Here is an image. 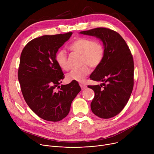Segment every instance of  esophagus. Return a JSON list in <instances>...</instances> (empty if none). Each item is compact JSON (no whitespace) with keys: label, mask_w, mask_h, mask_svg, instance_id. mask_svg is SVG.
<instances>
[{"label":"esophagus","mask_w":154,"mask_h":154,"mask_svg":"<svg viewBox=\"0 0 154 154\" xmlns=\"http://www.w3.org/2000/svg\"><path fill=\"white\" fill-rule=\"evenodd\" d=\"M80 87H81L82 90H85V88H86V87H87L85 85L82 84V83H80Z\"/></svg>","instance_id":"1"}]
</instances>
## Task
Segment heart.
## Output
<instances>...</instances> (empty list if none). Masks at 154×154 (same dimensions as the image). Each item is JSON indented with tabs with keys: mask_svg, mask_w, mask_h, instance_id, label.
Segmentation results:
<instances>
[{
	"mask_svg": "<svg viewBox=\"0 0 154 154\" xmlns=\"http://www.w3.org/2000/svg\"><path fill=\"white\" fill-rule=\"evenodd\" d=\"M68 48L70 51L81 55V64H83L80 68L72 69L66 75V79L69 82H83L90 73V69L86 64L92 68H96L100 64L105 56L103 44L99 40H93L90 38H77L70 44ZM55 61L61 69L69 70L67 55L63 50L57 52Z\"/></svg>",
	"mask_w": 154,
	"mask_h": 154,
	"instance_id": "heart-1",
	"label": "heart"
}]
</instances>
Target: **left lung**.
I'll list each match as a JSON object with an SVG mask.
<instances>
[{"label": "left lung", "instance_id": "8db88e82", "mask_svg": "<svg viewBox=\"0 0 154 154\" xmlns=\"http://www.w3.org/2000/svg\"><path fill=\"white\" fill-rule=\"evenodd\" d=\"M80 33L99 38L105 48L103 60L90 77L93 80L104 83L88 86L95 93L91 110L100 118L114 117L122 110L133 90L132 55L125 40L113 30L99 27Z\"/></svg>", "mask_w": 154, "mask_h": 154}]
</instances>
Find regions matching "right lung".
<instances>
[{
  "label": "right lung",
  "instance_id": "add662e5",
  "mask_svg": "<svg viewBox=\"0 0 154 154\" xmlns=\"http://www.w3.org/2000/svg\"><path fill=\"white\" fill-rule=\"evenodd\" d=\"M72 32L44 35L29 42L22 51L18 80L24 98L39 118L57 122L66 116L72 100L80 91L77 81L62 85L64 77L55 54ZM59 87L60 90L57 91Z\"/></svg>",
  "mask_w": 154,
  "mask_h": 154
}]
</instances>
